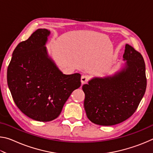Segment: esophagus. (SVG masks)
<instances>
[{"label": "esophagus", "instance_id": "1", "mask_svg": "<svg viewBox=\"0 0 153 153\" xmlns=\"http://www.w3.org/2000/svg\"><path fill=\"white\" fill-rule=\"evenodd\" d=\"M88 80H89V77H88L87 76H82V77H81L82 84H86V83L88 82Z\"/></svg>", "mask_w": 153, "mask_h": 153}]
</instances>
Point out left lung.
<instances>
[{"label": "left lung", "mask_w": 153, "mask_h": 153, "mask_svg": "<svg viewBox=\"0 0 153 153\" xmlns=\"http://www.w3.org/2000/svg\"><path fill=\"white\" fill-rule=\"evenodd\" d=\"M123 58L125 65L112 76L94 77L84 84V106L92 123L113 126L123 122L135 112L146 91L144 59L126 44Z\"/></svg>", "instance_id": "1"}]
</instances>
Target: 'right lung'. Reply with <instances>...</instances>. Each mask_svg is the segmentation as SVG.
<instances>
[{
    "label": "right lung",
    "mask_w": 153,
    "mask_h": 153,
    "mask_svg": "<svg viewBox=\"0 0 153 153\" xmlns=\"http://www.w3.org/2000/svg\"><path fill=\"white\" fill-rule=\"evenodd\" d=\"M51 32L35 31L18 45L7 69V83L17 107L28 117L46 122L59 117L81 75L63 74L45 46Z\"/></svg>",
    "instance_id": "1"
}]
</instances>
